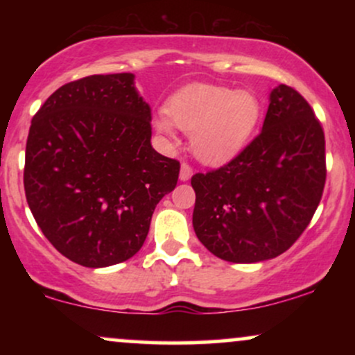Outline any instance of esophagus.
<instances>
[{"label":"esophagus","instance_id":"34e87169","mask_svg":"<svg viewBox=\"0 0 355 355\" xmlns=\"http://www.w3.org/2000/svg\"><path fill=\"white\" fill-rule=\"evenodd\" d=\"M193 175V168L189 164H182V168H180V180L182 182H187L190 180V177Z\"/></svg>","mask_w":355,"mask_h":355}]
</instances>
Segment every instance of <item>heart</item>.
I'll use <instances>...</instances> for the list:
<instances>
[{"instance_id": "b5f03b06", "label": "heart", "mask_w": 355, "mask_h": 355, "mask_svg": "<svg viewBox=\"0 0 355 355\" xmlns=\"http://www.w3.org/2000/svg\"><path fill=\"white\" fill-rule=\"evenodd\" d=\"M166 113L175 125L190 132L193 153L207 164H223L250 140L260 118V103L252 93L195 83L170 98ZM166 116L157 120L160 132L172 133Z\"/></svg>"}]
</instances>
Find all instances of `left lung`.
<instances>
[{"label": "left lung", "mask_w": 355, "mask_h": 355, "mask_svg": "<svg viewBox=\"0 0 355 355\" xmlns=\"http://www.w3.org/2000/svg\"><path fill=\"white\" fill-rule=\"evenodd\" d=\"M325 177L320 121L297 89L279 85L262 132L229 164L191 177L195 234L227 262L274 259L307 229Z\"/></svg>", "instance_id": "1"}]
</instances>
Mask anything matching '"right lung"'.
<instances>
[{"label":"right lung","mask_w":355,"mask_h":355,"mask_svg":"<svg viewBox=\"0 0 355 355\" xmlns=\"http://www.w3.org/2000/svg\"><path fill=\"white\" fill-rule=\"evenodd\" d=\"M132 73L56 89L31 120L24 193L43 235L83 267L125 262L144 245L180 162L155 152L152 110Z\"/></svg>","instance_id":"add662e5"}]
</instances>
